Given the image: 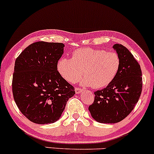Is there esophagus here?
<instances>
[{"instance_id":"34e87169","label":"esophagus","mask_w":154,"mask_h":154,"mask_svg":"<svg viewBox=\"0 0 154 154\" xmlns=\"http://www.w3.org/2000/svg\"><path fill=\"white\" fill-rule=\"evenodd\" d=\"M82 88H75V93H77V94H79V93H80L81 92H82Z\"/></svg>"}]
</instances>
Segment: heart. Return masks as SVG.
Wrapping results in <instances>:
<instances>
[{
    "label": "heart",
    "instance_id": "heart-1",
    "mask_svg": "<svg viewBox=\"0 0 154 154\" xmlns=\"http://www.w3.org/2000/svg\"><path fill=\"white\" fill-rule=\"evenodd\" d=\"M121 60L115 52L101 49L83 48L74 51L72 59L62 58L59 61L57 69L63 79L75 83L83 75V83L99 89L106 87L114 80L119 72Z\"/></svg>",
    "mask_w": 154,
    "mask_h": 154
}]
</instances>
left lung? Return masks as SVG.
<instances>
[{"instance_id":"obj_1","label":"left lung","mask_w":154,"mask_h":154,"mask_svg":"<svg viewBox=\"0 0 154 154\" xmlns=\"http://www.w3.org/2000/svg\"><path fill=\"white\" fill-rule=\"evenodd\" d=\"M121 65L114 80L106 88L94 93L89 109L92 117L100 123H116L127 117L135 108L143 88L140 66L130 51L121 44L113 46Z\"/></svg>"}]
</instances>
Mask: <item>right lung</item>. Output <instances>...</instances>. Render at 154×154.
I'll list each match as a JSON object with an SVG mask.
<instances>
[{"label": "right lung", "instance_id": "1", "mask_svg": "<svg viewBox=\"0 0 154 154\" xmlns=\"http://www.w3.org/2000/svg\"><path fill=\"white\" fill-rule=\"evenodd\" d=\"M64 45L39 41L27 46L15 61L14 99L22 114L36 124L54 123L61 117L75 88L57 69Z\"/></svg>", "mask_w": 154, "mask_h": 154}]
</instances>
